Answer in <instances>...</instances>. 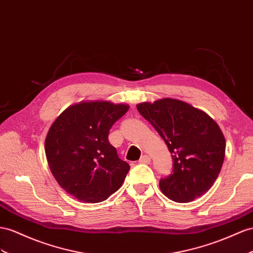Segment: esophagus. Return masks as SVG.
Wrapping results in <instances>:
<instances>
[{"label": "esophagus", "mask_w": 253, "mask_h": 253, "mask_svg": "<svg viewBox=\"0 0 253 253\" xmlns=\"http://www.w3.org/2000/svg\"><path fill=\"white\" fill-rule=\"evenodd\" d=\"M140 164H145V165H148L151 163V157L147 156V155H143L139 160Z\"/></svg>", "instance_id": "1"}]
</instances>
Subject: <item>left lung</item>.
Masks as SVG:
<instances>
[{"instance_id": "1", "label": "left lung", "mask_w": 253, "mask_h": 253, "mask_svg": "<svg viewBox=\"0 0 253 253\" xmlns=\"http://www.w3.org/2000/svg\"><path fill=\"white\" fill-rule=\"evenodd\" d=\"M169 148L173 171L160 190L175 202H190L209 191L224 160L225 139L209 114L185 101L163 98L137 105Z\"/></svg>"}]
</instances>
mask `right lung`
Listing matches in <instances>:
<instances>
[{"instance_id":"add662e5","label":"right lung","mask_w":253,"mask_h":253,"mask_svg":"<svg viewBox=\"0 0 253 253\" xmlns=\"http://www.w3.org/2000/svg\"><path fill=\"white\" fill-rule=\"evenodd\" d=\"M129 109L107 100L69 106L51 125L44 151L51 172L67 193L98 203L120 189L130 167L110 144V128Z\"/></svg>"}]
</instances>
